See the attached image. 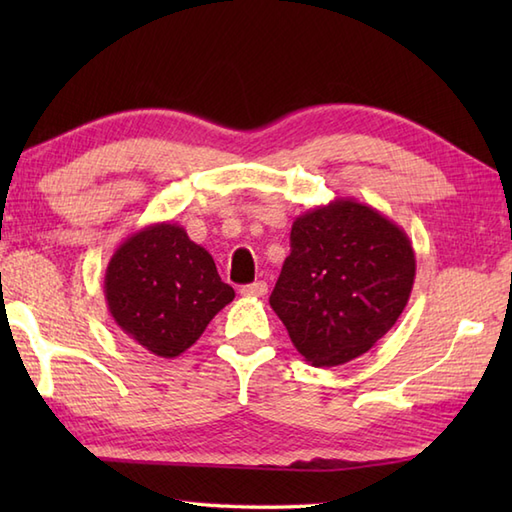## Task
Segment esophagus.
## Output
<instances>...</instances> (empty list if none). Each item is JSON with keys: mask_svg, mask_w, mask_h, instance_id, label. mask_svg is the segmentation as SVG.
Segmentation results:
<instances>
[{"mask_svg": "<svg viewBox=\"0 0 512 512\" xmlns=\"http://www.w3.org/2000/svg\"><path fill=\"white\" fill-rule=\"evenodd\" d=\"M239 292H242L244 297H264L268 292V284H266V281H255V284H248V286L239 288Z\"/></svg>", "mask_w": 512, "mask_h": 512, "instance_id": "34e87169", "label": "esophagus"}]
</instances>
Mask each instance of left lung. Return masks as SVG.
I'll list each match as a JSON object with an SVG mask.
<instances>
[{
  "instance_id": "left-lung-1",
  "label": "left lung",
  "mask_w": 512,
  "mask_h": 512,
  "mask_svg": "<svg viewBox=\"0 0 512 512\" xmlns=\"http://www.w3.org/2000/svg\"><path fill=\"white\" fill-rule=\"evenodd\" d=\"M413 279L407 233L372 206L336 198L292 224L270 308L308 363L334 367L372 350L394 328Z\"/></svg>"
}]
</instances>
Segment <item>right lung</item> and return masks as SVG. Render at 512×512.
<instances>
[{"label": "right lung", "mask_w": 512, "mask_h": 512, "mask_svg": "<svg viewBox=\"0 0 512 512\" xmlns=\"http://www.w3.org/2000/svg\"><path fill=\"white\" fill-rule=\"evenodd\" d=\"M235 290L209 250L173 222L140 228L116 248L105 270V301L129 339L160 358H176L200 339Z\"/></svg>", "instance_id": "right-lung-1"}]
</instances>
